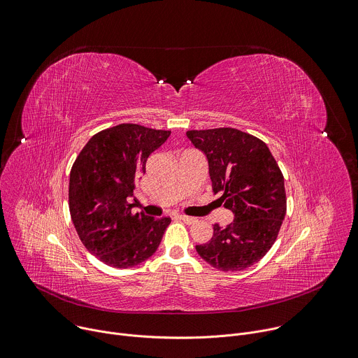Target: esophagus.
Returning <instances> with one entry per match:
<instances>
[{
	"instance_id": "obj_1",
	"label": "esophagus",
	"mask_w": 358,
	"mask_h": 358,
	"mask_svg": "<svg viewBox=\"0 0 358 358\" xmlns=\"http://www.w3.org/2000/svg\"><path fill=\"white\" fill-rule=\"evenodd\" d=\"M179 220H182L183 222H186V224H194V222H197V218H194V217H189V215H179L178 217Z\"/></svg>"
}]
</instances>
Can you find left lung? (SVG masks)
<instances>
[{"instance_id": "1", "label": "left lung", "mask_w": 358, "mask_h": 358, "mask_svg": "<svg viewBox=\"0 0 358 358\" xmlns=\"http://www.w3.org/2000/svg\"><path fill=\"white\" fill-rule=\"evenodd\" d=\"M192 144L208 162L214 193L231 210L234 221L214 225L213 238L196 245L203 260L222 271L253 266L273 246L282 224L287 200L282 173L268 147L236 129L190 130Z\"/></svg>"}]
</instances>
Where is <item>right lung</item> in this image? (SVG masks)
I'll return each instance as SVG.
<instances>
[{"label": "right lung", "mask_w": 358, "mask_h": 358, "mask_svg": "<svg viewBox=\"0 0 358 358\" xmlns=\"http://www.w3.org/2000/svg\"><path fill=\"white\" fill-rule=\"evenodd\" d=\"M171 131L123 123L95 134L70 173V213L91 255L116 268L137 266L158 249L171 218L133 213L129 199L148 157Z\"/></svg>", "instance_id": "add662e5"}]
</instances>
